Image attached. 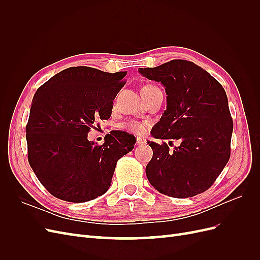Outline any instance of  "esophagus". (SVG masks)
<instances>
[{
  "instance_id": "obj_1",
  "label": "esophagus",
  "mask_w": 260,
  "mask_h": 260,
  "mask_svg": "<svg viewBox=\"0 0 260 260\" xmlns=\"http://www.w3.org/2000/svg\"><path fill=\"white\" fill-rule=\"evenodd\" d=\"M146 143V140L144 138H137V144L138 145H143Z\"/></svg>"
}]
</instances>
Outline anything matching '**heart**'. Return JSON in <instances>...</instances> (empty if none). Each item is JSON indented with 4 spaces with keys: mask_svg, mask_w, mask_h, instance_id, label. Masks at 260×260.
Returning a JSON list of instances; mask_svg holds the SVG:
<instances>
[{
    "mask_svg": "<svg viewBox=\"0 0 260 260\" xmlns=\"http://www.w3.org/2000/svg\"><path fill=\"white\" fill-rule=\"evenodd\" d=\"M127 125H128L129 130L137 133V135H142V133H144L147 128L146 123H141V122H137V121H131Z\"/></svg>",
    "mask_w": 260,
    "mask_h": 260,
    "instance_id": "heart-1",
    "label": "heart"
}]
</instances>
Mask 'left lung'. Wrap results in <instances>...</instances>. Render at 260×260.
Returning a JSON list of instances; mask_svg holds the SVG:
<instances>
[{
	"label": "left lung",
	"instance_id": "left-lung-1",
	"mask_svg": "<svg viewBox=\"0 0 260 260\" xmlns=\"http://www.w3.org/2000/svg\"><path fill=\"white\" fill-rule=\"evenodd\" d=\"M149 80L160 82L167 109L154 125L152 137L179 141H148L153 157L146 177L157 191L177 199L205 192L230 158L233 121L222 85L193 61L174 59L154 68H139Z\"/></svg>",
	"mask_w": 260,
	"mask_h": 260
}]
</instances>
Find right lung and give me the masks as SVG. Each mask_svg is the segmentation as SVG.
Masks as SVG:
<instances>
[{"instance_id": "1", "label": "right lung", "mask_w": 260, "mask_h": 260, "mask_svg": "<svg viewBox=\"0 0 260 260\" xmlns=\"http://www.w3.org/2000/svg\"><path fill=\"white\" fill-rule=\"evenodd\" d=\"M125 75L70 67L37 90L26 125L28 160L55 198L84 203L106 193L118 159L135 147L137 140L119 130L102 145L88 140L93 124L111 117Z\"/></svg>"}]
</instances>
